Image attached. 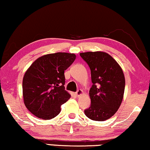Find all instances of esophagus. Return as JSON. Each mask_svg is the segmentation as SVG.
I'll return each instance as SVG.
<instances>
[{"instance_id":"1","label":"esophagus","mask_w":150,"mask_h":150,"mask_svg":"<svg viewBox=\"0 0 150 150\" xmlns=\"http://www.w3.org/2000/svg\"><path fill=\"white\" fill-rule=\"evenodd\" d=\"M83 93V91L82 90L79 89V90H78V91H76V96L79 97V96H81Z\"/></svg>"}]
</instances>
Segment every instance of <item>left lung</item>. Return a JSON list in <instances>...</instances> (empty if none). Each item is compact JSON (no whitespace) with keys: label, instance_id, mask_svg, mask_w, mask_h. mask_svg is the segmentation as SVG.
Segmentation results:
<instances>
[{"label":"left lung","instance_id":"8db88e82","mask_svg":"<svg viewBox=\"0 0 150 150\" xmlns=\"http://www.w3.org/2000/svg\"><path fill=\"white\" fill-rule=\"evenodd\" d=\"M80 56L91 69L93 83L89 91L91 105L84 113L93 121L109 119L117 112L124 98L125 77L122 69L107 52H81Z\"/></svg>","mask_w":150,"mask_h":150}]
</instances>
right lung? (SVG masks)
Returning a JSON list of instances; mask_svg holds the SVG:
<instances>
[{
  "mask_svg": "<svg viewBox=\"0 0 150 150\" xmlns=\"http://www.w3.org/2000/svg\"><path fill=\"white\" fill-rule=\"evenodd\" d=\"M75 59L74 53L45 54L26 70L22 81L23 98L31 114L45 120L59 114L61 105L71 98L64 90V71Z\"/></svg>",
  "mask_w": 150,
  "mask_h": 150,
  "instance_id": "1",
  "label": "right lung"
}]
</instances>
